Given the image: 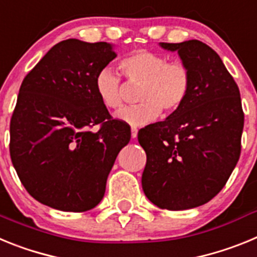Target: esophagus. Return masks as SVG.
I'll use <instances>...</instances> for the list:
<instances>
[{"instance_id":"34e87169","label":"esophagus","mask_w":257,"mask_h":257,"mask_svg":"<svg viewBox=\"0 0 257 257\" xmlns=\"http://www.w3.org/2000/svg\"><path fill=\"white\" fill-rule=\"evenodd\" d=\"M136 136H138V130H136L135 127H133V128H131V138H133V139H135Z\"/></svg>"}]
</instances>
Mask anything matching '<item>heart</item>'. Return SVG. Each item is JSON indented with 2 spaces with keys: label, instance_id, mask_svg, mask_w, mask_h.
<instances>
[{
  "label": "heart",
  "instance_id": "1",
  "mask_svg": "<svg viewBox=\"0 0 257 257\" xmlns=\"http://www.w3.org/2000/svg\"><path fill=\"white\" fill-rule=\"evenodd\" d=\"M121 68L131 82L143 83L139 92L142 104L126 106L114 114L115 119L142 127L156 121L162 109L172 113L180 108L190 91L192 76L181 61H169L165 55L139 50L121 60ZM95 90L104 106L117 109L123 104L121 78L113 68L104 67L95 77Z\"/></svg>",
  "mask_w": 257,
  "mask_h": 257
}]
</instances>
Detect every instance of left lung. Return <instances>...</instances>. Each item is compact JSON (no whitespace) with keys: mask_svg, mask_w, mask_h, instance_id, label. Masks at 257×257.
Listing matches in <instances>:
<instances>
[{"mask_svg":"<svg viewBox=\"0 0 257 257\" xmlns=\"http://www.w3.org/2000/svg\"><path fill=\"white\" fill-rule=\"evenodd\" d=\"M160 46L178 52L192 85L180 108L138 134L147 153L142 185L157 207L189 210L211 201L228 181L239 160L244 115L239 88L210 46L198 40Z\"/></svg>","mask_w":257,"mask_h":257,"instance_id":"1","label":"left lung"}]
</instances>
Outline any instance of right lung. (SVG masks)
<instances>
[{"label":"right lung","mask_w":257,"mask_h":257,"mask_svg":"<svg viewBox=\"0 0 257 257\" xmlns=\"http://www.w3.org/2000/svg\"><path fill=\"white\" fill-rule=\"evenodd\" d=\"M115 58L114 46L76 38L47 51L20 86L10 122V156L35 199L65 212L100 203L118 153L131 130L112 119L95 77ZM99 132H91L96 124Z\"/></svg>","instance_id":"right-lung-1"}]
</instances>
